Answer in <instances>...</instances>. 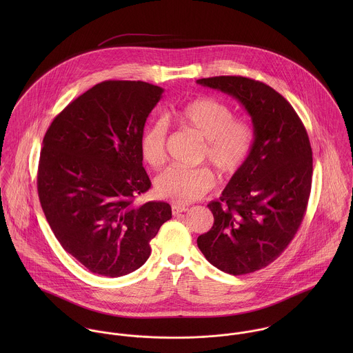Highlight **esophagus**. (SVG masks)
<instances>
[{"label":"esophagus","mask_w":353,"mask_h":353,"mask_svg":"<svg viewBox=\"0 0 353 353\" xmlns=\"http://www.w3.org/2000/svg\"><path fill=\"white\" fill-rule=\"evenodd\" d=\"M171 208H172V213H174V214H179V213H183V212L189 210L188 206H185V205H178V203H172Z\"/></svg>","instance_id":"34e87169"}]
</instances>
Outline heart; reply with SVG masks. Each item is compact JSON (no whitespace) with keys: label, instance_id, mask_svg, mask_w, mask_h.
Instances as JSON below:
<instances>
[{"label":"heart","instance_id":"obj_1","mask_svg":"<svg viewBox=\"0 0 353 353\" xmlns=\"http://www.w3.org/2000/svg\"><path fill=\"white\" fill-rule=\"evenodd\" d=\"M175 118L183 128L205 140L202 157L220 174L232 175L248 160L254 144V130L246 121L235 119L228 104L213 98H200L181 107ZM167 133V122L153 119L141 134V156L152 168H160L165 161ZM213 185L214 176L209 170L181 165H170L154 181L160 197L179 203L201 199Z\"/></svg>","mask_w":353,"mask_h":353}]
</instances>
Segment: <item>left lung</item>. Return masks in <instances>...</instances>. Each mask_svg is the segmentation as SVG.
Returning a JSON list of instances; mask_svg holds the SVG:
<instances>
[{"instance_id":"1","label":"left lung","mask_w":353,"mask_h":353,"mask_svg":"<svg viewBox=\"0 0 353 353\" xmlns=\"http://www.w3.org/2000/svg\"><path fill=\"white\" fill-rule=\"evenodd\" d=\"M197 83L234 97L252 117V152L220 200L208 203L214 223L197 239L213 266L248 274L280 256L302 224L312 179L308 134L288 101L261 81L217 76Z\"/></svg>"}]
</instances>
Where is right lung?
Masks as SVG:
<instances>
[{
	"mask_svg": "<svg viewBox=\"0 0 353 353\" xmlns=\"http://www.w3.org/2000/svg\"><path fill=\"white\" fill-rule=\"evenodd\" d=\"M163 88L108 80L69 103L41 151L38 194L51 231L91 273L119 277L143 266L171 219L167 202L134 203L151 188L140 139Z\"/></svg>",
	"mask_w": 353,
	"mask_h": 353,
	"instance_id": "1",
	"label": "right lung"
}]
</instances>
